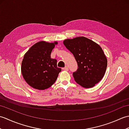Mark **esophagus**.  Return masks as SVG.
I'll list each match as a JSON object with an SVG mask.
<instances>
[{
    "mask_svg": "<svg viewBox=\"0 0 129 129\" xmlns=\"http://www.w3.org/2000/svg\"><path fill=\"white\" fill-rule=\"evenodd\" d=\"M62 69L65 71H68L69 70V68H68V66H65L64 68H62Z\"/></svg>",
    "mask_w": 129,
    "mask_h": 129,
    "instance_id": "esophagus-1",
    "label": "esophagus"
}]
</instances>
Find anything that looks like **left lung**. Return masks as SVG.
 <instances>
[{"instance_id": "obj_1", "label": "left lung", "mask_w": 129, "mask_h": 129, "mask_svg": "<svg viewBox=\"0 0 129 129\" xmlns=\"http://www.w3.org/2000/svg\"><path fill=\"white\" fill-rule=\"evenodd\" d=\"M63 43L77 62L78 69L73 73L75 81L85 88L95 86L103 79L108 63L100 45L84 37L66 39Z\"/></svg>"}]
</instances>
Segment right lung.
I'll return each mask as SVG.
<instances>
[{
    "label": "right lung",
    "mask_w": 129,
    "mask_h": 129,
    "mask_svg": "<svg viewBox=\"0 0 129 129\" xmlns=\"http://www.w3.org/2000/svg\"><path fill=\"white\" fill-rule=\"evenodd\" d=\"M57 42H39L29 49L21 63V73L30 86L38 90L49 88L55 82L61 68L57 60L51 59V53Z\"/></svg>",
    "instance_id": "add662e5"
}]
</instances>
